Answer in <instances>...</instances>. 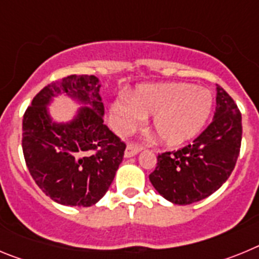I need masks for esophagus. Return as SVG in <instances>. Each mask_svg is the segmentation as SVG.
<instances>
[{
	"label": "esophagus",
	"instance_id": "esophagus-1",
	"mask_svg": "<svg viewBox=\"0 0 259 259\" xmlns=\"http://www.w3.org/2000/svg\"><path fill=\"white\" fill-rule=\"evenodd\" d=\"M141 150H143V146L136 145V144H128L127 148H125L124 155H125V157H127V158L134 157V155H136L137 153L141 152Z\"/></svg>",
	"mask_w": 259,
	"mask_h": 259
}]
</instances>
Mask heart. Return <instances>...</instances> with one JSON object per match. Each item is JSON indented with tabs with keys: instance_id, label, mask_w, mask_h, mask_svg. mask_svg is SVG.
Masks as SVG:
<instances>
[{
	"instance_id": "obj_1",
	"label": "heart",
	"mask_w": 259,
	"mask_h": 259,
	"mask_svg": "<svg viewBox=\"0 0 259 259\" xmlns=\"http://www.w3.org/2000/svg\"><path fill=\"white\" fill-rule=\"evenodd\" d=\"M212 109L210 91L191 84L143 85L132 98L123 97L113 104L114 125L118 132H130L153 116V130L168 146L191 140L206 123Z\"/></svg>"
}]
</instances>
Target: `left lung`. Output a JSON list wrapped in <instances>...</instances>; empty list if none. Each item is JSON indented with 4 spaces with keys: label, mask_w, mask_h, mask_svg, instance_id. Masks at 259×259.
Wrapping results in <instances>:
<instances>
[{
    "label": "left lung",
    "mask_w": 259,
    "mask_h": 259,
    "mask_svg": "<svg viewBox=\"0 0 259 259\" xmlns=\"http://www.w3.org/2000/svg\"><path fill=\"white\" fill-rule=\"evenodd\" d=\"M241 113L230 95L217 85L214 119L193 143L158 154L149 180L176 205H189L221 188L235 168L241 146Z\"/></svg>",
    "instance_id": "8db88e82"
}]
</instances>
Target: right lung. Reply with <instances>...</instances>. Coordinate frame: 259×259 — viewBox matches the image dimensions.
Returning a JSON list of instances; mask_svg holds the SVG:
<instances>
[{"mask_svg":"<svg viewBox=\"0 0 259 259\" xmlns=\"http://www.w3.org/2000/svg\"><path fill=\"white\" fill-rule=\"evenodd\" d=\"M100 88L95 75H70L41 89L23 115L22 148L29 174L61 205H95L122 163L125 144L104 124ZM61 93L84 105L68 123L53 122L47 113L51 98Z\"/></svg>","mask_w":259,"mask_h":259,"instance_id":"right-lung-1","label":"right lung"}]
</instances>
